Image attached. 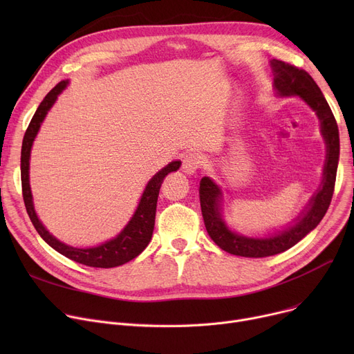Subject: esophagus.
Returning <instances> with one entry per match:
<instances>
[{
  "label": "esophagus",
  "instance_id": "34e87169",
  "mask_svg": "<svg viewBox=\"0 0 354 354\" xmlns=\"http://www.w3.org/2000/svg\"><path fill=\"white\" fill-rule=\"evenodd\" d=\"M202 165V156L198 153H188L183 156L182 160V171L187 175H194Z\"/></svg>",
  "mask_w": 354,
  "mask_h": 354
}]
</instances>
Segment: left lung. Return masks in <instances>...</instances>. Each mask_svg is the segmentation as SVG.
Returning a JSON list of instances; mask_svg holds the SVG:
<instances>
[{
  "label": "left lung",
  "mask_w": 354,
  "mask_h": 354,
  "mask_svg": "<svg viewBox=\"0 0 354 354\" xmlns=\"http://www.w3.org/2000/svg\"><path fill=\"white\" fill-rule=\"evenodd\" d=\"M274 73V88L278 96H299L303 99L320 119L322 135L327 145V158L324 163L320 189L310 199L307 209L294 221L295 224L274 232L267 238H251L232 232L221 216L222 192L218 185L208 176L199 183L201 211L205 228L214 243L224 251L248 258H263L284 252L301 241L310 231L320 224L326 215L334 192L336 174L340 155V140L337 122L324 99L320 87L306 70H301L281 60H271Z\"/></svg>",
  "instance_id": "8db88e82"
}]
</instances>
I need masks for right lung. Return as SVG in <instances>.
Masks as SVG:
<instances>
[{
    "label": "right lung",
    "instance_id": "obj_1",
    "mask_svg": "<svg viewBox=\"0 0 354 354\" xmlns=\"http://www.w3.org/2000/svg\"><path fill=\"white\" fill-rule=\"evenodd\" d=\"M67 84H68V80H63L48 91V95L40 103L39 109L35 110V113L26 130V135L23 139V147H21V187H23V198L26 203V209L37 232L40 234V236L51 248H54L62 255L88 267H96V268L119 267L129 263L130 259L136 258L147 247V244L151 243V238L155 228L156 203H158L160 185L167 174L179 169L180 160H174L169 165H166L163 169H160L151 180L147 182L132 219L129 221V224L122 230V232L116 238L106 241L104 244L91 247V248H74L71 245L62 243V241H59L57 238H54L44 228L41 221L39 219V216H37L34 211L32 195L30 188V175H28L30 153H31L32 142L37 133H39L40 126L46 115L48 113V110L51 109L54 102L57 100V96L66 88Z\"/></svg>",
    "mask_w": 354,
    "mask_h": 354
}]
</instances>
